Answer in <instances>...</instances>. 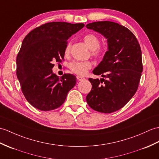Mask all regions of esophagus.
Wrapping results in <instances>:
<instances>
[{
	"label": "esophagus",
	"instance_id": "esophagus-1",
	"mask_svg": "<svg viewBox=\"0 0 159 159\" xmlns=\"http://www.w3.org/2000/svg\"><path fill=\"white\" fill-rule=\"evenodd\" d=\"M76 79H77V80H83L85 79V78H84V77H83V76H76Z\"/></svg>",
	"mask_w": 159,
	"mask_h": 159
}]
</instances>
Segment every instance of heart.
<instances>
[{"label": "heart", "mask_w": 159, "mask_h": 159, "mask_svg": "<svg viewBox=\"0 0 159 159\" xmlns=\"http://www.w3.org/2000/svg\"><path fill=\"white\" fill-rule=\"evenodd\" d=\"M84 42L85 43L88 47L91 49V53L92 56L95 57H101L104 53L102 48L99 46V39L98 36L92 33L87 34L83 37ZM71 47V43L69 42L66 45L64 49V55L67 56L70 53ZM92 67V62L89 60L87 61H73L69 64V68L70 70L77 75L83 76L85 75L88 70Z\"/></svg>", "instance_id": "b5f03b06"}]
</instances>
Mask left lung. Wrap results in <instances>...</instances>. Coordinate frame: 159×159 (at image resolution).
I'll list each match as a JSON object with an SVG mask.
<instances>
[{
    "label": "left lung",
    "instance_id": "left-lung-1",
    "mask_svg": "<svg viewBox=\"0 0 159 159\" xmlns=\"http://www.w3.org/2000/svg\"><path fill=\"white\" fill-rule=\"evenodd\" d=\"M86 26L104 35L108 45L93 71L105 79H89L92 88L86 100L95 111L112 113L126 105L138 90L143 70L141 48L134 33L115 22L97 21Z\"/></svg>",
    "mask_w": 159,
    "mask_h": 159
}]
</instances>
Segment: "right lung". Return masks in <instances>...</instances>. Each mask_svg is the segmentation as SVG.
Segmentation results:
<instances>
[{
  "instance_id": "obj_1",
  "label": "right lung",
  "mask_w": 159,
  "mask_h": 159,
  "mask_svg": "<svg viewBox=\"0 0 159 159\" xmlns=\"http://www.w3.org/2000/svg\"><path fill=\"white\" fill-rule=\"evenodd\" d=\"M84 26L83 23L53 21L44 24L25 36L16 58V75L26 100L35 108L49 111L60 107L76 76L52 72L53 62L64 61L69 37Z\"/></svg>"
}]
</instances>
